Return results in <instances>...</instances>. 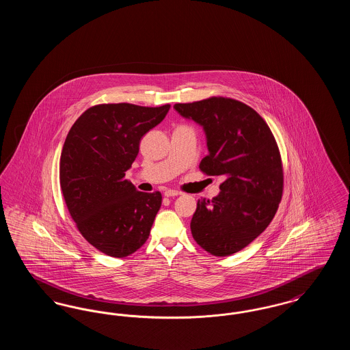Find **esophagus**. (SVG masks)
Listing matches in <instances>:
<instances>
[{
	"label": "esophagus",
	"instance_id": "34e87169",
	"mask_svg": "<svg viewBox=\"0 0 350 350\" xmlns=\"http://www.w3.org/2000/svg\"><path fill=\"white\" fill-rule=\"evenodd\" d=\"M165 197L170 198V197H177V196H181V193L178 190H165Z\"/></svg>",
	"mask_w": 350,
	"mask_h": 350
}]
</instances>
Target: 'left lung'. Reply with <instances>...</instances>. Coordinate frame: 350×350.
Listing matches in <instances>:
<instances>
[{"label": "left lung", "mask_w": 350, "mask_h": 350, "mask_svg": "<svg viewBox=\"0 0 350 350\" xmlns=\"http://www.w3.org/2000/svg\"><path fill=\"white\" fill-rule=\"evenodd\" d=\"M173 107L204 131L208 154L200 170L224 177L217 197L198 200L191 234L208 253L230 256L264 232L277 213L283 172L275 139L267 122L239 100L211 97Z\"/></svg>", "instance_id": "left-lung-1"}]
</instances>
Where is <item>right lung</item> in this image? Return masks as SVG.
Returning <instances> with one entry per match:
<instances>
[{"instance_id":"add662e5","label":"right lung","mask_w":350,"mask_h":350,"mask_svg":"<svg viewBox=\"0 0 350 350\" xmlns=\"http://www.w3.org/2000/svg\"><path fill=\"white\" fill-rule=\"evenodd\" d=\"M169 109L97 105L68 133L60 157L62 191L79 231L107 256L133 254L150 236L161 194L139 191L124 176L142 137L163 122Z\"/></svg>"}]
</instances>
